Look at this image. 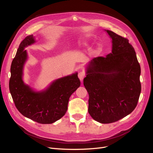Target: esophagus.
<instances>
[{
	"label": "esophagus",
	"instance_id": "esophagus-1",
	"mask_svg": "<svg viewBox=\"0 0 153 153\" xmlns=\"http://www.w3.org/2000/svg\"><path fill=\"white\" fill-rule=\"evenodd\" d=\"M78 78H79V79L80 80V81H82L85 76V74L84 71H80L78 73Z\"/></svg>",
	"mask_w": 153,
	"mask_h": 153
}]
</instances>
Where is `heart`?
Returning <instances> with one entry per match:
<instances>
[{"label": "heart", "instance_id": "b5f03b06", "mask_svg": "<svg viewBox=\"0 0 153 153\" xmlns=\"http://www.w3.org/2000/svg\"><path fill=\"white\" fill-rule=\"evenodd\" d=\"M87 45H88L87 43H83V46H84V47H86V46H87ZM101 50H102V45H101V43H97L96 45L94 52L95 53H98L101 52Z\"/></svg>", "mask_w": 153, "mask_h": 153}]
</instances>
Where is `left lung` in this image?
<instances>
[{"mask_svg":"<svg viewBox=\"0 0 153 153\" xmlns=\"http://www.w3.org/2000/svg\"><path fill=\"white\" fill-rule=\"evenodd\" d=\"M112 39V52L85 65L84 85L89 96L88 112L102 124L127 116L135 108L141 92L140 66L128 40L105 30Z\"/></svg>","mask_w":153,"mask_h":153,"instance_id":"left-lung-1","label":"left lung"}]
</instances>
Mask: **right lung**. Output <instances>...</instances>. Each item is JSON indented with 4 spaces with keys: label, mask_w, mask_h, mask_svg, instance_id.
<instances>
[{
    "label": "right lung",
    "mask_w": 153,
    "mask_h": 153,
    "mask_svg": "<svg viewBox=\"0 0 153 153\" xmlns=\"http://www.w3.org/2000/svg\"><path fill=\"white\" fill-rule=\"evenodd\" d=\"M36 43L33 35L27 36L18 47L11 66L10 91L18 110L32 121L52 124L65 115L69 100L80 85L78 73L57 78L45 89L36 91L24 81L28 53L25 49Z\"/></svg>",
    "instance_id": "add662e5"
}]
</instances>
